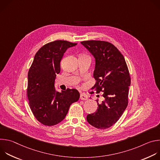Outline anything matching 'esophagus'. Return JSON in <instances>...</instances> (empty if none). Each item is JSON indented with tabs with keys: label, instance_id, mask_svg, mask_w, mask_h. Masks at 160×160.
I'll use <instances>...</instances> for the list:
<instances>
[{
	"label": "esophagus",
	"instance_id": "obj_1",
	"mask_svg": "<svg viewBox=\"0 0 160 160\" xmlns=\"http://www.w3.org/2000/svg\"><path fill=\"white\" fill-rule=\"evenodd\" d=\"M80 99L82 100H87L88 96L86 94L82 93V94H80Z\"/></svg>",
	"mask_w": 160,
	"mask_h": 160
}]
</instances>
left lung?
Returning a JSON list of instances; mask_svg holds the SVG:
<instances>
[{
	"label": "left lung",
	"instance_id": "8db88e82",
	"mask_svg": "<svg viewBox=\"0 0 160 160\" xmlns=\"http://www.w3.org/2000/svg\"><path fill=\"white\" fill-rule=\"evenodd\" d=\"M81 43L95 58L92 88L102 92L104 99L98 102L97 111L87 116L89 124L98 129H106L115 124L128 105L130 77L125 58L112 43L101 40L83 41Z\"/></svg>",
	"mask_w": 160,
	"mask_h": 160
}]
</instances>
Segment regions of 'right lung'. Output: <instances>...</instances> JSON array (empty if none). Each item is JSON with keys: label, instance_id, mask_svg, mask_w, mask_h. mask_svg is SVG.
<instances>
[{"label": "right lung", "instance_id": "right-lung-1", "mask_svg": "<svg viewBox=\"0 0 160 160\" xmlns=\"http://www.w3.org/2000/svg\"><path fill=\"white\" fill-rule=\"evenodd\" d=\"M77 43L56 40L42 46L35 54L28 73L27 96L36 119L44 125H55L66 117L70 105L77 102L80 94L77 89L58 92L56 75L66 51Z\"/></svg>", "mask_w": 160, "mask_h": 160}]
</instances>
